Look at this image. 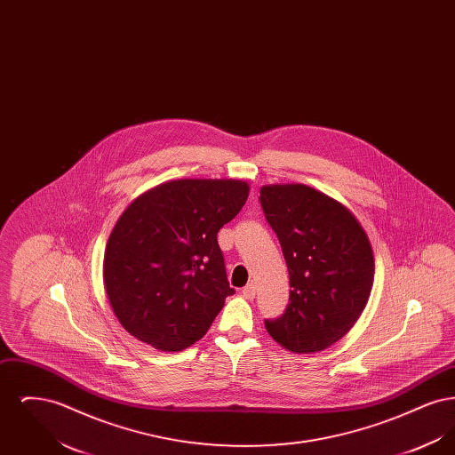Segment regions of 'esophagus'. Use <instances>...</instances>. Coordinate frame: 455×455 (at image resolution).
<instances>
[{"mask_svg": "<svg viewBox=\"0 0 455 455\" xmlns=\"http://www.w3.org/2000/svg\"><path fill=\"white\" fill-rule=\"evenodd\" d=\"M242 295H243L247 300H252V299L256 297V284L249 283L247 286H243V288H242Z\"/></svg>", "mask_w": 455, "mask_h": 455, "instance_id": "obj_1", "label": "esophagus"}]
</instances>
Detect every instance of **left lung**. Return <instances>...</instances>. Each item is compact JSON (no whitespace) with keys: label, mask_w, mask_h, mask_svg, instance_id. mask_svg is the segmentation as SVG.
I'll return each mask as SVG.
<instances>
[{"label":"left lung","mask_w":455,"mask_h":455,"mask_svg":"<svg viewBox=\"0 0 455 455\" xmlns=\"http://www.w3.org/2000/svg\"><path fill=\"white\" fill-rule=\"evenodd\" d=\"M259 199L291 286L284 314L264 325L288 351H323L367 305L375 273L367 232L345 204L305 184L262 186Z\"/></svg>","instance_id":"left-lung-1"}]
</instances>
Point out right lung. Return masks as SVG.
<instances>
[{"label":"right lung","instance_id":"obj_1","mask_svg":"<svg viewBox=\"0 0 455 455\" xmlns=\"http://www.w3.org/2000/svg\"><path fill=\"white\" fill-rule=\"evenodd\" d=\"M247 196L249 184L237 179H179L123 212L106 245L104 286L131 336L182 351L208 332L234 293L218 230L237 217Z\"/></svg>","mask_w":455,"mask_h":455}]
</instances>
